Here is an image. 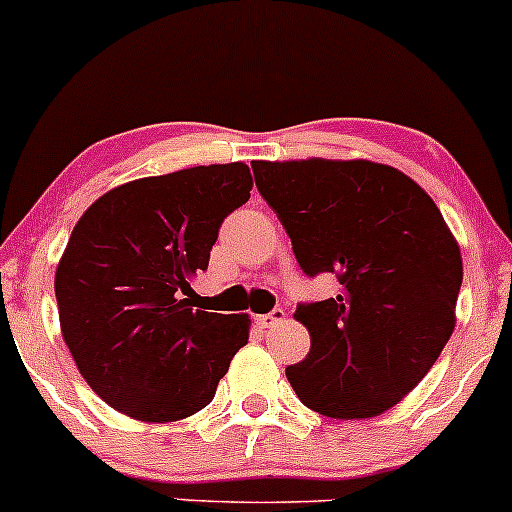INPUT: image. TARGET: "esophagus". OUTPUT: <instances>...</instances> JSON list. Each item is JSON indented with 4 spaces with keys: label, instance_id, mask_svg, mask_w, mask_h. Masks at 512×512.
I'll return each instance as SVG.
<instances>
[{
    "label": "esophagus",
    "instance_id": "obj_1",
    "mask_svg": "<svg viewBox=\"0 0 512 512\" xmlns=\"http://www.w3.org/2000/svg\"><path fill=\"white\" fill-rule=\"evenodd\" d=\"M256 323H258V328H276V325L286 323V310L276 308V310H271L268 315H256Z\"/></svg>",
    "mask_w": 512,
    "mask_h": 512
}]
</instances>
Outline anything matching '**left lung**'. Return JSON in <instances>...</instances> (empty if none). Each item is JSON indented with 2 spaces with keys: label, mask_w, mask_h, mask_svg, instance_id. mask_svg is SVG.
Here are the masks:
<instances>
[{
  "label": "left lung",
  "mask_w": 512,
  "mask_h": 512,
  "mask_svg": "<svg viewBox=\"0 0 512 512\" xmlns=\"http://www.w3.org/2000/svg\"><path fill=\"white\" fill-rule=\"evenodd\" d=\"M251 167L300 268L340 278L335 298L295 308L310 352L286 367L288 382L330 419L384 414L424 379L456 328V236L397 167L325 157Z\"/></svg>",
  "instance_id": "8db88e82"
}]
</instances>
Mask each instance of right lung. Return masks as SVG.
<instances>
[{
    "label": "right lung",
    "mask_w": 512,
    "mask_h": 512,
    "mask_svg": "<svg viewBox=\"0 0 512 512\" xmlns=\"http://www.w3.org/2000/svg\"><path fill=\"white\" fill-rule=\"evenodd\" d=\"M244 162L142 177L98 197L56 266L61 335L88 387L130 419H187L249 342V313L192 308L226 214L249 202Z\"/></svg>",
    "instance_id": "add662e5"
}]
</instances>
